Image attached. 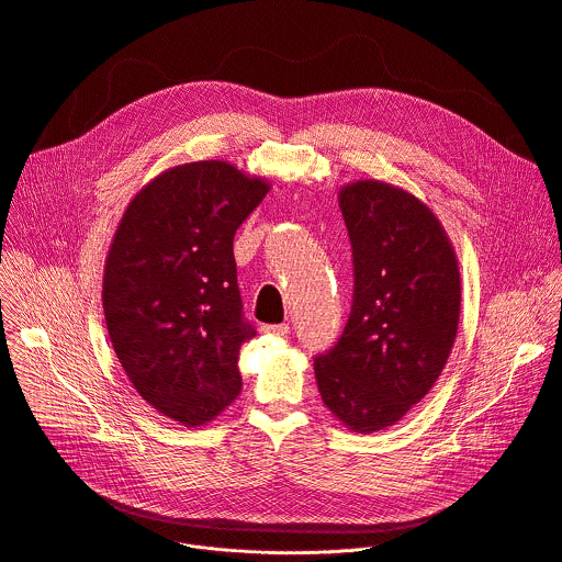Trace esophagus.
Instances as JSON below:
<instances>
[{"label": "esophagus", "mask_w": 562, "mask_h": 562, "mask_svg": "<svg viewBox=\"0 0 562 562\" xmlns=\"http://www.w3.org/2000/svg\"><path fill=\"white\" fill-rule=\"evenodd\" d=\"M260 333L265 335H289V324H260Z\"/></svg>", "instance_id": "1"}]
</instances>
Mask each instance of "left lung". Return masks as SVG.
<instances>
[{"mask_svg":"<svg viewBox=\"0 0 562 562\" xmlns=\"http://www.w3.org/2000/svg\"><path fill=\"white\" fill-rule=\"evenodd\" d=\"M339 210L352 247V306L313 366L324 406L348 430L372 435L402 422L439 380L459 328L461 276L443 225L402 187L348 182Z\"/></svg>","mask_w":562,"mask_h":562,"instance_id":"obj_1","label":"left lung"}]
</instances>
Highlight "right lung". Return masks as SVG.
I'll return each mask as SVG.
<instances>
[{"label": "right lung", "mask_w": 562, "mask_h": 562, "mask_svg": "<svg viewBox=\"0 0 562 562\" xmlns=\"http://www.w3.org/2000/svg\"><path fill=\"white\" fill-rule=\"evenodd\" d=\"M271 184L227 160L165 169L130 201L103 269L112 348L136 393L196 428L243 391L234 236Z\"/></svg>", "instance_id": "obj_1"}]
</instances>
